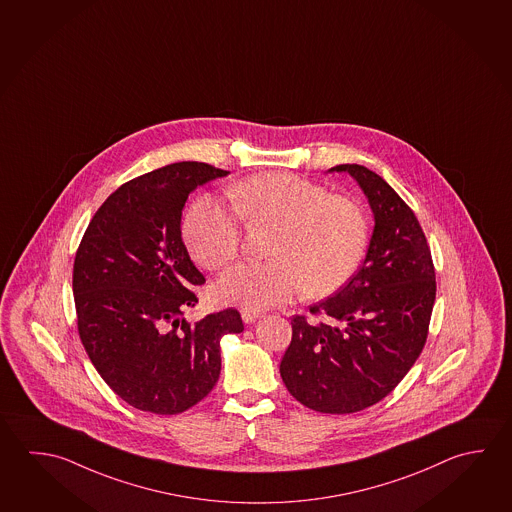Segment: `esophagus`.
Listing matches in <instances>:
<instances>
[{"label":"esophagus","mask_w":512,"mask_h":512,"mask_svg":"<svg viewBox=\"0 0 512 512\" xmlns=\"http://www.w3.org/2000/svg\"><path fill=\"white\" fill-rule=\"evenodd\" d=\"M258 317H261L260 312H256V310H247V308H243L242 310V319L243 323H254Z\"/></svg>","instance_id":"34e87169"}]
</instances>
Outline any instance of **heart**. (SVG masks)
<instances>
[{
  "instance_id": "1",
  "label": "heart",
  "mask_w": 512,
  "mask_h": 512,
  "mask_svg": "<svg viewBox=\"0 0 512 512\" xmlns=\"http://www.w3.org/2000/svg\"><path fill=\"white\" fill-rule=\"evenodd\" d=\"M234 210L249 225L274 227L272 260L238 263L216 281L223 303L265 310L301 290L325 298L354 276L368 247L370 225L363 205L330 195L321 184L292 173H261L229 187ZM191 258L207 270L229 265L242 247L240 220L211 196L198 198L184 220Z\"/></svg>"
}]
</instances>
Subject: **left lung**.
<instances>
[{
  "instance_id": "obj_1",
  "label": "left lung",
  "mask_w": 512,
  "mask_h": 512,
  "mask_svg": "<svg viewBox=\"0 0 512 512\" xmlns=\"http://www.w3.org/2000/svg\"><path fill=\"white\" fill-rule=\"evenodd\" d=\"M372 207V240L361 269L332 298L310 307L326 321L292 317L279 364L294 399L319 413H355L395 390L428 339L437 281L428 240L393 187L364 166L341 164Z\"/></svg>"
}]
</instances>
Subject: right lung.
<instances>
[{"label":"right lung","mask_w":512,"mask_h":512,"mask_svg":"<svg viewBox=\"0 0 512 512\" xmlns=\"http://www.w3.org/2000/svg\"><path fill=\"white\" fill-rule=\"evenodd\" d=\"M229 171L177 162L122 184L84 233L74 261L77 330L104 382L133 408L177 415L220 377V339L240 334L227 308L187 323L205 283L182 242V209L196 187Z\"/></svg>","instance_id":"1"}]
</instances>
